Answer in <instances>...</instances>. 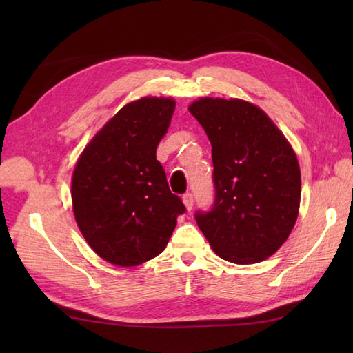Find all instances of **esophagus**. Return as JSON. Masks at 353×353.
<instances>
[{
	"mask_svg": "<svg viewBox=\"0 0 353 353\" xmlns=\"http://www.w3.org/2000/svg\"><path fill=\"white\" fill-rule=\"evenodd\" d=\"M182 200H183L185 208L188 209V211H191L192 206H194V196H192V194H191V192H186L185 196L182 197Z\"/></svg>",
	"mask_w": 353,
	"mask_h": 353,
	"instance_id": "1",
	"label": "esophagus"
}]
</instances>
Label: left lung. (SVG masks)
Segmentation results:
<instances>
[{
	"label": "left lung",
	"instance_id": "obj_1",
	"mask_svg": "<svg viewBox=\"0 0 353 353\" xmlns=\"http://www.w3.org/2000/svg\"><path fill=\"white\" fill-rule=\"evenodd\" d=\"M212 145L214 205L197 211L220 258L256 264L287 241L301 205L294 150L264 110L244 100L200 99L190 106Z\"/></svg>",
	"mask_w": 353,
	"mask_h": 353
}]
</instances>
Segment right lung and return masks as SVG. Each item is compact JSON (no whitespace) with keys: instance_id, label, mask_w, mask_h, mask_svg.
<instances>
[{"instance_id":"obj_1","label":"right lung","mask_w":353,"mask_h":353,"mask_svg":"<svg viewBox=\"0 0 353 353\" xmlns=\"http://www.w3.org/2000/svg\"><path fill=\"white\" fill-rule=\"evenodd\" d=\"M176 103L144 97L95 134L72 172V209L91 249L121 267L139 265L167 247L186 208L170 191L156 148Z\"/></svg>"}]
</instances>
